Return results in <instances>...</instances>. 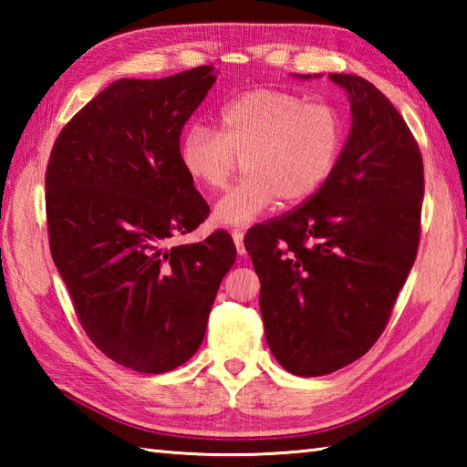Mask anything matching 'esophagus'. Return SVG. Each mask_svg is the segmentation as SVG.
<instances>
[{"label": "esophagus", "mask_w": 467, "mask_h": 467, "mask_svg": "<svg viewBox=\"0 0 467 467\" xmlns=\"http://www.w3.org/2000/svg\"><path fill=\"white\" fill-rule=\"evenodd\" d=\"M233 234V241H234V244H236V251H239V255H247V251H244V243H243V239H244V233L243 231H239V228H234V231L231 233Z\"/></svg>", "instance_id": "34e87169"}]
</instances>
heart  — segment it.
Listing matches in <instances>:
<instances>
[{
	"label": "heart",
	"instance_id": "heart-1",
	"mask_svg": "<svg viewBox=\"0 0 467 467\" xmlns=\"http://www.w3.org/2000/svg\"><path fill=\"white\" fill-rule=\"evenodd\" d=\"M346 141V121L329 102L296 92L257 88L226 102L220 131L205 123L187 128L179 144L181 167L197 185L223 189L244 158V177L220 197L214 220L247 226L286 203L309 200L334 172Z\"/></svg>",
	"mask_w": 467,
	"mask_h": 467
}]
</instances>
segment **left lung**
I'll use <instances>...</instances> for the list:
<instances>
[{
    "label": "left lung",
    "mask_w": 467,
    "mask_h": 467,
    "mask_svg": "<svg viewBox=\"0 0 467 467\" xmlns=\"http://www.w3.org/2000/svg\"><path fill=\"white\" fill-rule=\"evenodd\" d=\"M329 78L352 109L334 172L303 205L244 234L267 346L298 377L334 373L373 348L420 243L424 167L412 131L365 78Z\"/></svg>",
    "instance_id": "obj_1"
}]
</instances>
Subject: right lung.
<instances>
[{"label":"right lung","instance_id":"right-lung-1","mask_svg":"<svg viewBox=\"0 0 467 467\" xmlns=\"http://www.w3.org/2000/svg\"><path fill=\"white\" fill-rule=\"evenodd\" d=\"M214 82L212 66L121 78L78 110L47 164L49 247L78 319L102 354L138 373L193 357L236 259L226 231L169 247L210 214L179 140Z\"/></svg>","mask_w":467,"mask_h":467}]
</instances>
